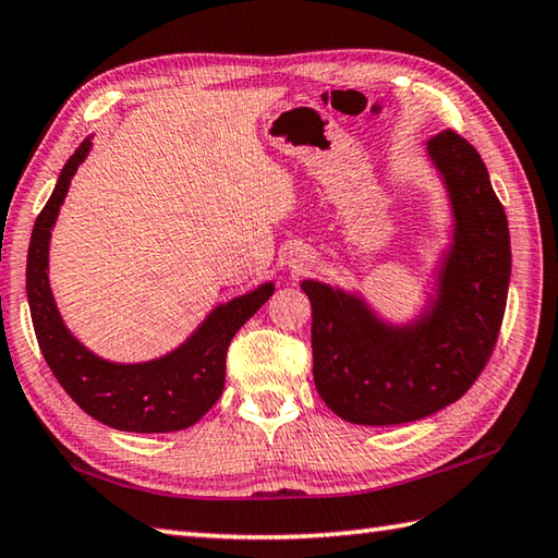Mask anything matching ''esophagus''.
Segmentation results:
<instances>
[{
    "label": "esophagus",
    "instance_id": "obj_1",
    "mask_svg": "<svg viewBox=\"0 0 558 558\" xmlns=\"http://www.w3.org/2000/svg\"><path fill=\"white\" fill-rule=\"evenodd\" d=\"M308 255H303V252H296V255H291V259H289V267L291 269H296V271H301V269H306L308 267Z\"/></svg>",
    "mask_w": 558,
    "mask_h": 558
}]
</instances>
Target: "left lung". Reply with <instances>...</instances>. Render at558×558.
<instances>
[{
    "label": "left lung",
    "instance_id": "obj_1",
    "mask_svg": "<svg viewBox=\"0 0 558 558\" xmlns=\"http://www.w3.org/2000/svg\"><path fill=\"white\" fill-rule=\"evenodd\" d=\"M445 184L451 243L425 306L391 323L360 291L303 279L313 308V381L354 425H403L464 396L496 347L510 283L508 218L474 145L454 131L425 143Z\"/></svg>",
    "mask_w": 558,
    "mask_h": 558
}]
</instances>
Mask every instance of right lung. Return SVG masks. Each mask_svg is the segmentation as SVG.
Here are the masks:
<instances>
[{
    "mask_svg": "<svg viewBox=\"0 0 558 558\" xmlns=\"http://www.w3.org/2000/svg\"><path fill=\"white\" fill-rule=\"evenodd\" d=\"M92 135L80 143L58 177L48 204L38 214L26 259L31 320L50 372L84 413L123 433H177L198 423L223 393L226 352L235 332L275 293V281L259 283L206 315L202 325L172 352L148 362H111L94 354L56 306L48 279L50 233L65 202L72 177L87 160Z\"/></svg>",
    "mask_w": 558,
    "mask_h": 558,
    "instance_id": "right-lung-1",
    "label": "right lung"
}]
</instances>
